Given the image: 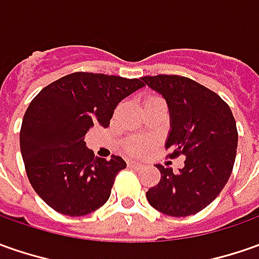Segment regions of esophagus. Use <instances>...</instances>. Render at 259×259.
<instances>
[{
  "mask_svg": "<svg viewBox=\"0 0 259 259\" xmlns=\"http://www.w3.org/2000/svg\"><path fill=\"white\" fill-rule=\"evenodd\" d=\"M127 165L130 166V167H135V169H140V167H142V163H139V162H135V160H129V162H127Z\"/></svg>",
  "mask_w": 259,
  "mask_h": 259,
  "instance_id": "34e87169",
  "label": "esophagus"
}]
</instances>
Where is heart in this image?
I'll return each mask as SVG.
<instances>
[{"label": "heart", "instance_id": "obj_1", "mask_svg": "<svg viewBox=\"0 0 259 259\" xmlns=\"http://www.w3.org/2000/svg\"><path fill=\"white\" fill-rule=\"evenodd\" d=\"M150 99H156V97H150ZM149 99V100H150ZM132 152H142L143 150V145H140V143H135V145H132V146L129 147Z\"/></svg>", "mask_w": 259, "mask_h": 259}]
</instances>
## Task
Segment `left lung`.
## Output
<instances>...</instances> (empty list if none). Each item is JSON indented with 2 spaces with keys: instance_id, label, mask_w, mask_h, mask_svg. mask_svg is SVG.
I'll return each mask as SVG.
<instances>
[{
  "instance_id": "left-lung-1",
  "label": "left lung",
  "mask_w": 259,
  "mask_h": 259,
  "mask_svg": "<svg viewBox=\"0 0 259 259\" xmlns=\"http://www.w3.org/2000/svg\"><path fill=\"white\" fill-rule=\"evenodd\" d=\"M165 99L170 114L166 149L185 156L179 174L157 165L160 181L146 192L149 203L169 217H189L206 208L231 176L238 146L234 114L218 94L182 76L142 77Z\"/></svg>"
}]
</instances>
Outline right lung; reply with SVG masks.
Masks as SVG:
<instances>
[{
  "instance_id": "1",
  "label": "right lung",
  "mask_w": 259,
  "mask_h": 259,
  "mask_svg": "<svg viewBox=\"0 0 259 259\" xmlns=\"http://www.w3.org/2000/svg\"><path fill=\"white\" fill-rule=\"evenodd\" d=\"M145 83L142 78L71 73L44 87L24 114L20 147L34 191L54 210L83 217L103 206L116 175L126 167L120 156H94L85 133L107 127L116 106Z\"/></svg>"
}]
</instances>
